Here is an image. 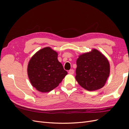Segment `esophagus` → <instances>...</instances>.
I'll use <instances>...</instances> for the list:
<instances>
[{
	"mask_svg": "<svg viewBox=\"0 0 129 129\" xmlns=\"http://www.w3.org/2000/svg\"><path fill=\"white\" fill-rule=\"evenodd\" d=\"M68 73L69 74H73L74 73V71L73 69H70L68 72Z\"/></svg>",
	"mask_w": 129,
	"mask_h": 129,
	"instance_id": "1",
	"label": "esophagus"
}]
</instances>
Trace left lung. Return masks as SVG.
Here are the masks:
<instances>
[{"label":"left lung","instance_id":"1","mask_svg":"<svg viewBox=\"0 0 129 129\" xmlns=\"http://www.w3.org/2000/svg\"><path fill=\"white\" fill-rule=\"evenodd\" d=\"M75 79L81 86L89 91L102 88L110 74V64L98 50L81 54L76 60Z\"/></svg>","mask_w":129,"mask_h":129}]
</instances>
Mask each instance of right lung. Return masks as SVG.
Instances as JSON below:
<instances>
[{
  "label": "right lung",
  "instance_id": "1",
  "mask_svg": "<svg viewBox=\"0 0 129 129\" xmlns=\"http://www.w3.org/2000/svg\"><path fill=\"white\" fill-rule=\"evenodd\" d=\"M57 53L47 47L37 52L30 58L27 74L33 87L42 92L57 87L68 73L57 60Z\"/></svg>",
  "mask_w": 129,
  "mask_h": 129
}]
</instances>
